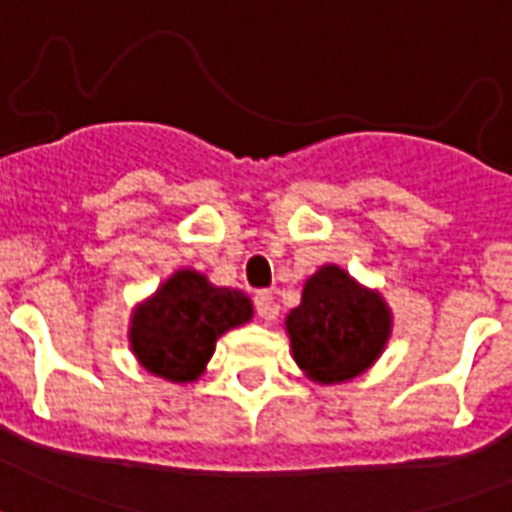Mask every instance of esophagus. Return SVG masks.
Instances as JSON below:
<instances>
[{"mask_svg": "<svg viewBox=\"0 0 512 512\" xmlns=\"http://www.w3.org/2000/svg\"><path fill=\"white\" fill-rule=\"evenodd\" d=\"M255 311L260 319H273L276 305H273V295L268 292V289H263V292H257L255 295Z\"/></svg>", "mask_w": 512, "mask_h": 512, "instance_id": "obj_1", "label": "esophagus"}]
</instances>
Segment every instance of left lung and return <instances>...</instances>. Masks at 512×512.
I'll use <instances>...</instances> for the list:
<instances>
[{
	"label": "left lung",
	"mask_w": 512,
	"mask_h": 512,
	"mask_svg": "<svg viewBox=\"0 0 512 512\" xmlns=\"http://www.w3.org/2000/svg\"><path fill=\"white\" fill-rule=\"evenodd\" d=\"M292 353L316 382H342L374 364L390 335V311L337 265L305 281L303 303L287 316Z\"/></svg>",
	"instance_id": "1"
}]
</instances>
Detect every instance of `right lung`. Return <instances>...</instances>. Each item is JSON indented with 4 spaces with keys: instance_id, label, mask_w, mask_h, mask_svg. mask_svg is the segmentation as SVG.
I'll list each match as a JSON object with an SVG mask.
<instances>
[{
    "instance_id": "obj_1",
    "label": "right lung",
    "mask_w": 512,
    "mask_h": 512,
    "mask_svg": "<svg viewBox=\"0 0 512 512\" xmlns=\"http://www.w3.org/2000/svg\"><path fill=\"white\" fill-rule=\"evenodd\" d=\"M249 319V297L236 289L212 287L196 271H177L135 311L130 342L148 372L188 382L212 358L217 337Z\"/></svg>"
}]
</instances>
